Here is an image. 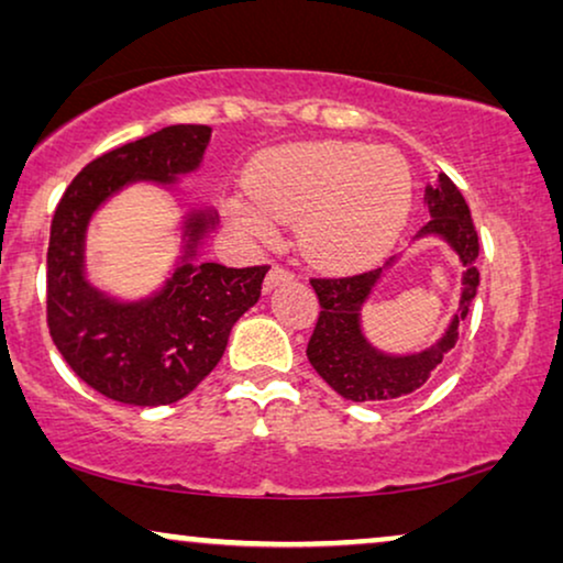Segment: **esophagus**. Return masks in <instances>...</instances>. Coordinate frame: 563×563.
Instances as JSON below:
<instances>
[{"mask_svg":"<svg viewBox=\"0 0 563 563\" xmlns=\"http://www.w3.org/2000/svg\"><path fill=\"white\" fill-rule=\"evenodd\" d=\"M291 279H295V274H291L289 268H284V266H272V268H268L266 279H264V291H272V289L279 287V284H284V282H291Z\"/></svg>","mask_w":563,"mask_h":563,"instance_id":"obj_1","label":"esophagus"}]
</instances>
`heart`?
<instances>
[{
	"mask_svg": "<svg viewBox=\"0 0 563 563\" xmlns=\"http://www.w3.org/2000/svg\"><path fill=\"white\" fill-rule=\"evenodd\" d=\"M245 187L225 202L238 233L272 241L282 222L302 220L305 249L333 266L382 256L412 205L410 172L397 153L335 141L261 153Z\"/></svg>",
	"mask_w": 563,
	"mask_h": 563,
	"instance_id": "heart-1",
	"label": "heart"
}]
</instances>
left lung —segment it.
<instances>
[{
  "instance_id": "obj_1",
  "label": "left lung",
  "mask_w": 563,
  "mask_h": 563,
  "mask_svg": "<svg viewBox=\"0 0 563 563\" xmlns=\"http://www.w3.org/2000/svg\"><path fill=\"white\" fill-rule=\"evenodd\" d=\"M426 205L430 220L428 225L420 228L415 241L430 235L441 238L464 266L459 310L441 341L430 349L407 353V356H391L368 343L364 328H361V310H364L366 299L379 284L384 268H389L397 258H389L374 272L343 276V279H310L314 295L320 299V318L310 343H307V358L314 372L351 402H395V399H405L426 387L445 353L456 345L459 322L466 318L476 297L479 238H476L466 199L461 197L449 176L438 174L433 187H426Z\"/></svg>"
}]
</instances>
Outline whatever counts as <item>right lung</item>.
I'll use <instances>...</instances> for the list:
<instances>
[{
    "mask_svg": "<svg viewBox=\"0 0 563 563\" xmlns=\"http://www.w3.org/2000/svg\"><path fill=\"white\" fill-rule=\"evenodd\" d=\"M212 128L172 125L120 145L84 166L51 222L48 330L53 343L99 395L122 405L179 402L225 353L230 330L261 297L268 266L228 268L197 261L218 212L184 218L181 256L164 287L143 299H114L87 279V230L107 199L135 181L174 187L197 172Z\"/></svg>",
    "mask_w": 563,
    "mask_h": 563,
    "instance_id": "obj_1",
    "label": "right lung"
}]
</instances>
